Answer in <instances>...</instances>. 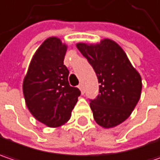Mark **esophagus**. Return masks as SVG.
<instances>
[{
    "instance_id": "esophagus-1",
    "label": "esophagus",
    "mask_w": 160,
    "mask_h": 160,
    "mask_svg": "<svg viewBox=\"0 0 160 160\" xmlns=\"http://www.w3.org/2000/svg\"><path fill=\"white\" fill-rule=\"evenodd\" d=\"M78 88L80 89V92H81V94H84V89H83V86H82V84H80Z\"/></svg>"
}]
</instances>
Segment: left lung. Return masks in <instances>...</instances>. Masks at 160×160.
I'll return each mask as SVG.
<instances>
[{
	"label": "left lung",
	"mask_w": 160,
	"mask_h": 160,
	"mask_svg": "<svg viewBox=\"0 0 160 160\" xmlns=\"http://www.w3.org/2000/svg\"><path fill=\"white\" fill-rule=\"evenodd\" d=\"M76 47L92 66L99 83V94L90 100L97 124L111 128L129 117L140 99L142 80L127 54L116 42H79Z\"/></svg>",
	"instance_id": "1"
}]
</instances>
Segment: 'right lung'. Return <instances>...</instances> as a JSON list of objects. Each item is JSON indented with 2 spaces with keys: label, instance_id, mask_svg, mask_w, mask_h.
Listing matches in <instances>:
<instances>
[{
  "label": "right lung",
  "instance_id": "1",
  "mask_svg": "<svg viewBox=\"0 0 160 160\" xmlns=\"http://www.w3.org/2000/svg\"><path fill=\"white\" fill-rule=\"evenodd\" d=\"M68 46L50 37L37 49L22 83L26 106L38 121L50 128L64 125L80 95L69 84V71L63 64Z\"/></svg>",
  "mask_w": 160,
  "mask_h": 160
}]
</instances>
